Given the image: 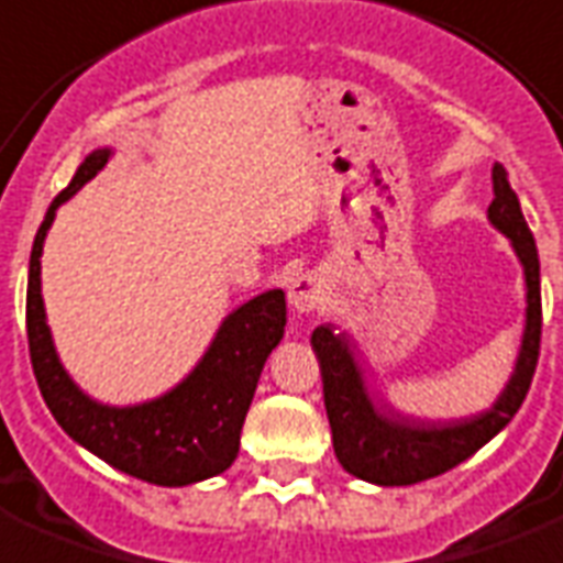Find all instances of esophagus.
<instances>
[{
    "instance_id": "obj_1",
    "label": "esophagus",
    "mask_w": 563,
    "mask_h": 563,
    "mask_svg": "<svg viewBox=\"0 0 563 563\" xmlns=\"http://www.w3.org/2000/svg\"><path fill=\"white\" fill-rule=\"evenodd\" d=\"M287 301L296 313H310L324 301V285L322 278L308 273V276L292 278L290 287H287Z\"/></svg>"
}]
</instances>
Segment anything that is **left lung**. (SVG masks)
I'll use <instances>...</instances> for the list:
<instances>
[{
    "mask_svg": "<svg viewBox=\"0 0 563 563\" xmlns=\"http://www.w3.org/2000/svg\"><path fill=\"white\" fill-rule=\"evenodd\" d=\"M492 184L495 201L486 209V218L509 239L527 285V319L512 374L495 402L475 415L449 420L402 415L391 402H374L354 336L336 331L333 324H319L310 336V345L322 368L333 452L347 475L376 486H411L443 475L500 434L527 399L541 347V264L536 239L523 221L521 201L509 187L500 164L492 166Z\"/></svg>",
    "mask_w": 563,
    "mask_h": 563,
    "instance_id": "1",
    "label": "left lung"
}]
</instances>
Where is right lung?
<instances>
[{"label":"right lung","mask_w":563,"mask_h":563,"mask_svg":"<svg viewBox=\"0 0 563 563\" xmlns=\"http://www.w3.org/2000/svg\"><path fill=\"white\" fill-rule=\"evenodd\" d=\"M114 155L97 146L77 166L71 184L54 198L27 264V347L36 385L54 420L74 443L118 472L155 483L189 486L216 477L239 457L241 426L255 385L287 324L285 290H264L227 313L203 356L178 385L132 406H111L86 394L65 371L42 301V247L57 209L80 192Z\"/></svg>","instance_id":"right-lung-1"}]
</instances>
